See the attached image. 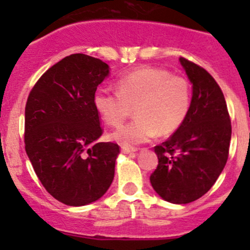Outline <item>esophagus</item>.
<instances>
[{
    "label": "esophagus",
    "instance_id": "1",
    "mask_svg": "<svg viewBox=\"0 0 250 250\" xmlns=\"http://www.w3.org/2000/svg\"><path fill=\"white\" fill-rule=\"evenodd\" d=\"M121 151H122L123 153H125V155H132V153L137 152L138 148L130 147V146H122V147H121Z\"/></svg>",
    "mask_w": 250,
    "mask_h": 250
}]
</instances>
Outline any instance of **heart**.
Wrapping results in <instances>:
<instances>
[{
    "label": "heart",
    "mask_w": 250,
    "mask_h": 250,
    "mask_svg": "<svg viewBox=\"0 0 250 250\" xmlns=\"http://www.w3.org/2000/svg\"><path fill=\"white\" fill-rule=\"evenodd\" d=\"M117 90L99 88L93 104L111 127H120L134 107L137 117L111 135L123 146L145 143L158 133L172 134L183 125L191 107L188 81L158 67L144 66L122 75L117 80Z\"/></svg>",
    "instance_id": "1"
}]
</instances>
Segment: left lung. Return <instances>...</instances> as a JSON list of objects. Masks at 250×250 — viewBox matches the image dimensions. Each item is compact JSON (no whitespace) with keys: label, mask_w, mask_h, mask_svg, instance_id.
<instances>
[{"label":"left lung","mask_w":250,"mask_h":250,"mask_svg":"<svg viewBox=\"0 0 250 250\" xmlns=\"http://www.w3.org/2000/svg\"><path fill=\"white\" fill-rule=\"evenodd\" d=\"M179 60L192 83L191 107L172 137L155 146L158 165L150 181L165 201L186 204L206 195L223 172L230 148L231 120L211 75L185 58Z\"/></svg>","instance_id":"obj_1"}]
</instances>
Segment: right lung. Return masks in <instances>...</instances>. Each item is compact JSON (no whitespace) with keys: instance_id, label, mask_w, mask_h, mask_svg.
<instances>
[{"instance_id":"1","label":"right lung","mask_w":250,"mask_h":250,"mask_svg":"<svg viewBox=\"0 0 250 250\" xmlns=\"http://www.w3.org/2000/svg\"><path fill=\"white\" fill-rule=\"evenodd\" d=\"M109 75L103 60L77 53L47 70L27 97L25 151L48 193L72 207L99 200L110 188L120 146L103 134L93 104Z\"/></svg>"}]
</instances>
